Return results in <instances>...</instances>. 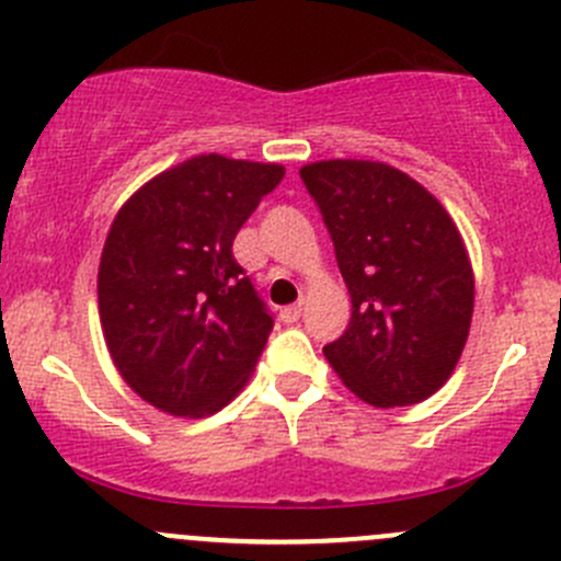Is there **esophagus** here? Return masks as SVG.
I'll use <instances>...</instances> for the list:
<instances>
[{
    "label": "esophagus",
    "mask_w": 561,
    "mask_h": 561,
    "mask_svg": "<svg viewBox=\"0 0 561 561\" xmlns=\"http://www.w3.org/2000/svg\"><path fill=\"white\" fill-rule=\"evenodd\" d=\"M301 312H304L301 304H293V307H285V309H282L279 318H282V323L293 325V323H298V320H301Z\"/></svg>",
    "instance_id": "34e87169"
}]
</instances>
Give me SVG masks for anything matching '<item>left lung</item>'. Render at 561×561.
Listing matches in <instances>:
<instances>
[{"instance_id":"1","label":"left lung","mask_w":561,"mask_h":561,"mask_svg":"<svg viewBox=\"0 0 561 561\" xmlns=\"http://www.w3.org/2000/svg\"><path fill=\"white\" fill-rule=\"evenodd\" d=\"M301 181L353 307L325 358L369 405L427 400L453 375L474 312L458 227L427 188L378 161H318L304 167Z\"/></svg>"}]
</instances>
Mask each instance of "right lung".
Here are the masks:
<instances>
[{
	"label": "right lung",
	"instance_id": "add662e5",
	"mask_svg": "<svg viewBox=\"0 0 561 561\" xmlns=\"http://www.w3.org/2000/svg\"><path fill=\"white\" fill-rule=\"evenodd\" d=\"M285 178L279 164L194 156L119 208L98 268L114 367L172 416L219 411L247 383L274 318L232 241Z\"/></svg>",
	"mask_w": 561,
	"mask_h": 561
}]
</instances>
